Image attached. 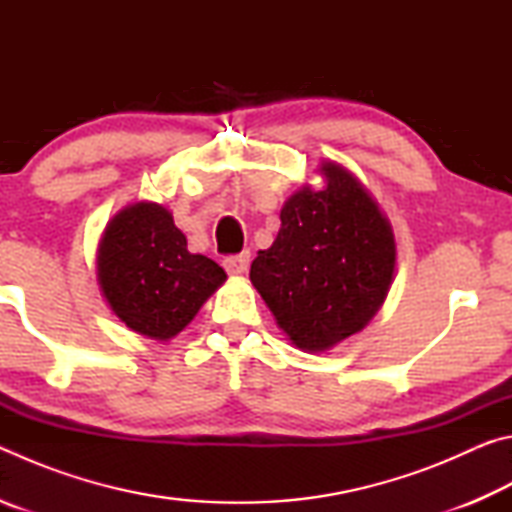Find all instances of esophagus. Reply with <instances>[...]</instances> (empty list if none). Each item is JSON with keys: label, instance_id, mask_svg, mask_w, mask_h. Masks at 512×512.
Wrapping results in <instances>:
<instances>
[{"label": "esophagus", "instance_id": "1", "mask_svg": "<svg viewBox=\"0 0 512 512\" xmlns=\"http://www.w3.org/2000/svg\"><path fill=\"white\" fill-rule=\"evenodd\" d=\"M248 262H250V255H248V253L230 255V257L223 259V268H225V271H228L230 275H241V273H246Z\"/></svg>", "mask_w": 512, "mask_h": 512}]
</instances>
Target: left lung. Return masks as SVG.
Instances as JSON below:
<instances>
[{
  "label": "left lung",
  "instance_id": "left-lung-1",
  "mask_svg": "<svg viewBox=\"0 0 512 512\" xmlns=\"http://www.w3.org/2000/svg\"><path fill=\"white\" fill-rule=\"evenodd\" d=\"M323 189L284 203L273 246L259 250L250 282L296 348L325 352L361 332L384 305L395 273V237L368 189L323 162Z\"/></svg>",
  "mask_w": 512,
  "mask_h": 512
}]
</instances>
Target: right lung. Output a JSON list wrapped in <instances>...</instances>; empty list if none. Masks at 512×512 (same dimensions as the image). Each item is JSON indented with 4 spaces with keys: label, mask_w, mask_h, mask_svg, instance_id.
Returning <instances> with one entry per match:
<instances>
[{
    "label": "right lung",
    "mask_w": 512,
    "mask_h": 512,
    "mask_svg": "<svg viewBox=\"0 0 512 512\" xmlns=\"http://www.w3.org/2000/svg\"><path fill=\"white\" fill-rule=\"evenodd\" d=\"M97 277L121 323L167 341L192 323L228 275L210 257L189 253L167 207L142 201L108 223L97 253Z\"/></svg>",
    "instance_id": "1"
}]
</instances>
